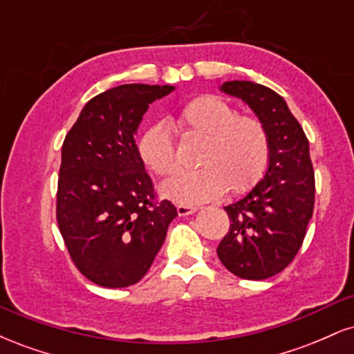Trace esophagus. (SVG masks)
Returning a JSON list of instances; mask_svg holds the SVG:
<instances>
[{"label": "esophagus", "mask_w": 354, "mask_h": 354, "mask_svg": "<svg viewBox=\"0 0 354 354\" xmlns=\"http://www.w3.org/2000/svg\"><path fill=\"white\" fill-rule=\"evenodd\" d=\"M176 209H178V214H180V216H188V214L196 213L198 208H194V206H188V205H178Z\"/></svg>", "instance_id": "34e87169"}]
</instances>
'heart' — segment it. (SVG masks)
<instances>
[{
  "label": "heart",
  "mask_w": 354,
  "mask_h": 354,
  "mask_svg": "<svg viewBox=\"0 0 354 354\" xmlns=\"http://www.w3.org/2000/svg\"><path fill=\"white\" fill-rule=\"evenodd\" d=\"M183 128L205 138L201 169L183 171L163 183L161 194L181 205H200L221 196L226 189L245 193L261 180L270 160V138L265 124L253 116L236 115L234 108L214 96H198L178 116ZM141 161L158 176L178 169L171 133L154 123L138 145Z\"/></svg>",
  "instance_id": "1"
}]
</instances>
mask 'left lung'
Returning <instances> with one entry per match:
<instances>
[{
	"mask_svg": "<svg viewBox=\"0 0 354 354\" xmlns=\"http://www.w3.org/2000/svg\"><path fill=\"white\" fill-rule=\"evenodd\" d=\"M221 91L254 111L270 138L265 178L243 200L226 206L230 231L216 253L243 279H266L295 259L315 208L310 143L286 101L253 81H226Z\"/></svg>",
	"mask_w": 354,
	"mask_h": 354,
	"instance_id": "left-lung-1",
	"label": "left lung"
}]
</instances>
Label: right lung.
<instances>
[{"mask_svg":"<svg viewBox=\"0 0 354 354\" xmlns=\"http://www.w3.org/2000/svg\"><path fill=\"white\" fill-rule=\"evenodd\" d=\"M173 89H108L88 101L63 141L56 221L75 266L98 286L140 281L178 216L171 201H156L135 140L149 104Z\"/></svg>","mask_w":354,"mask_h":354,"instance_id":"obj_1","label":"right lung"}]
</instances>
